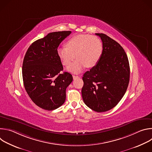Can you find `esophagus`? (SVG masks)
<instances>
[{"label": "esophagus", "instance_id": "34e87169", "mask_svg": "<svg viewBox=\"0 0 152 152\" xmlns=\"http://www.w3.org/2000/svg\"><path fill=\"white\" fill-rule=\"evenodd\" d=\"M78 77H79V76H76V75H73V79H77V78H78Z\"/></svg>", "mask_w": 152, "mask_h": 152}]
</instances>
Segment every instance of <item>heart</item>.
I'll return each mask as SVG.
<instances>
[{
  "instance_id": "obj_1",
  "label": "heart",
  "mask_w": 152,
  "mask_h": 152,
  "mask_svg": "<svg viewBox=\"0 0 152 152\" xmlns=\"http://www.w3.org/2000/svg\"><path fill=\"white\" fill-rule=\"evenodd\" d=\"M66 46L59 48L57 54L64 66H69L77 59L67 70L73 73H79L86 67H94L97 63L102 52V44L96 36L79 34L71 37L66 42Z\"/></svg>"
}]
</instances>
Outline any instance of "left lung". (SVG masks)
<instances>
[{"label": "left lung", "mask_w": 152, "mask_h": 152, "mask_svg": "<svg viewBox=\"0 0 152 152\" xmlns=\"http://www.w3.org/2000/svg\"><path fill=\"white\" fill-rule=\"evenodd\" d=\"M103 50L97 64L83 75L82 96L92 110L102 113L111 110L124 95L129 82L130 67L126 52L120 44L104 34Z\"/></svg>", "instance_id": "1"}]
</instances>
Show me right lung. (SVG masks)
Segmentation results:
<instances>
[{"instance_id": "1", "label": "right lung", "mask_w": 152, "mask_h": 152, "mask_svg": "<svg viewBox=\"0 0 152 152\" xmlns=\"http://www.w3.org/2000/svg\"><path fill=\"white\" fill-rule=\"evenodd\" d=\"M72 33L59 31L48 34L34 41L28 48L23 62L22 76L25 90L32 102L48 111L57 109L66 98V88L72 75L63 70L57 49Z\"/></svg>"}]
</instances>
